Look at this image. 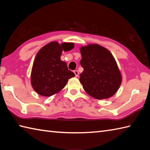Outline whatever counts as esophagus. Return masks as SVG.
Returning <instances> with one entry per match:
<instances>
[{"label":"esophagus","instance_id":"1","mask_svg":"<svg viewBox=\"0 0 150 150\" xmlns=\"http://www.w3.org/2000/svg\"><path fill=\"white\" fill-rule=\"evenodd\" d=\"M74 73L75 74L76 77H78V76H79V72L77 71V70H75V71H74Z\"/></svg>","mask_w":150,"mask_h":150}]
</instances>
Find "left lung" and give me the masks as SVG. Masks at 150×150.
Instances as JSON below:
<instances>
[{
	"mask_svg": "<svg viewBox=\"0 0 150 150\" xmlns=\"http://www.w3.org/2000/svg\"><path fill=\"white\" fill-rule=\"evenodd\" d=\"M83 72L79 81L92 98L105 99L114 96L120 86L122 76L115 58L107 49L94 44L80 47Z\"/></svg>",
	"mask_w": 150,
	"mask_h": 150,
	"instance_id": "obj_1",
	"label": "left lung"
}]
</instances>
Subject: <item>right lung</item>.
Segmentation results:
<instances>
[{
	"label": "right lung",
	"instance_id": "obj_1",
	"mask_svg": "<svg viewBox=\"0 0 150 150\" xmlns=\"http://www.w3.org/2000/svg\"><path fill=\"white\" fill-rule=\"evenodd\" d=\"M73 43L51 42L39 50L33 63L31 83L39 95L49 97L60 92L68 79L74 77V72L68 70L65 62L61 60L63 51H71Z\"/></svg>",
	"mask_w": 150,
	"mask_h": 150
}]
</instances>
